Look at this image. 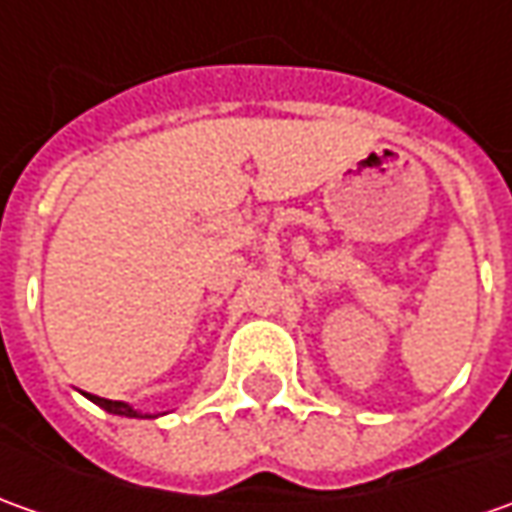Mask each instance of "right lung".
Masks as SVG:
<instances>
[{
    "label": "right lung",
    "instance_id": "add662e5",
    "mask_svg": "<svg viewBox=\"0 0 512 512\" xmlns=\"http://www.w3.org/2000/svg\"><path fill=\"white\" fill-rule=\"evenodd\" d=\"M90 402H96L99 407H105L108 413H116V416H130V419H136L139 413L125 402H110V399H99V396H90Z\"/></svg>",
    "mask_w": 512,
    "mask_h": 512
}]
</instances>
